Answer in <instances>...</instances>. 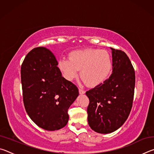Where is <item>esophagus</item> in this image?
Segmentation results:
<instances>
[{"label": "esophagus", "instance_id": "1", "mask_svg": "<svg viewBox=\"0 0 154 154\" xmlns=\"http://www.w3.org/2000/svg\"><path fill=\"white\" fill-rule=\"evenodd\" d=\"M79 92L80 94H83L85 93V90H83L82 89H81V88H79Z\"/></svg>", "mask_w": 154, "mask_h": 154}]
</instances>
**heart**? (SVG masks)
<instances>
[{
    "instance_id": "b5f03b06",
    "label": "heart",
    "mask_w": 154,
    "mask_h": 154,
    "mask_svg": "<svg viewBox=\"0 0 154 154\" xmlns=\"http://www.w3.org/2000/svg\"><path fill=\"white\" fill-rule=\"evenodd\" d=\"M59 68L68 80L76 77L79 70L80 76L90 87L102 84L111 73L113 60L105 50L87 49L71 52L69 58H62Z\"/></svg>"
}]
</instances>
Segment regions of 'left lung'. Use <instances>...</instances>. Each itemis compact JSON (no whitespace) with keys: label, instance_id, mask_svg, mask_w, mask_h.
<instances>
[{"label":"left lung","instance_id":"8db88e82","mask_svg":"<svg viewBox=\"0 0 154 154\" xmlns=\"http://www.w3.org/2000/svg\"><path fill=\"white\" fill-rule=\"evenodd\" d=\"M112 49L113 71L102 84L85 92L89 98L88 121L91 128L101 134L118 130L128 118L133 103L135 72L124 51Z\"/></svg>","mask_w":154,"mask_h":154}]
</instances>
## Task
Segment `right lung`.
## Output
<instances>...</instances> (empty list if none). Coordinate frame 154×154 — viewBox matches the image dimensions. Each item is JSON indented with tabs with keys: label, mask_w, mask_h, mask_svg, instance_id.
I'll list each match as a JSON object with an SVG mask.
<instances>
[{
	"label": "right lung",
	"mask_w": 154,
	"mask_h": 154,
	"mask_svg": "<svg viewBox=\"0 0 154 154\" xmlns=\"http://www.w3.org/2000/svg\"><path fill=\"white\" fill-rule=\"evenodd\" d=\"M54 54L32 49L21 66L23 101L30 119L46 130H57L69 121L68 109L79 95L77 87L62 76Z\"/></svg>",
	"instance_id": "obj_1"
}]
</instances>
